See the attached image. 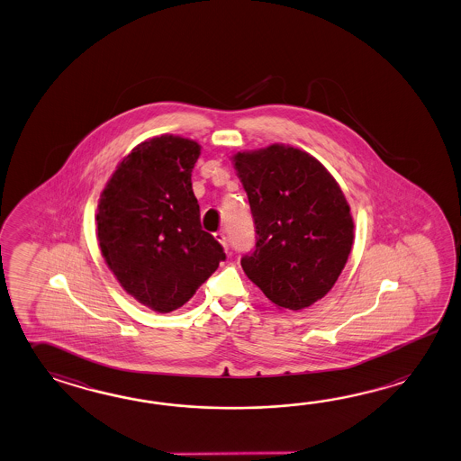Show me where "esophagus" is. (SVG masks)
<instances>
[{"label":"esophagus","mask_w":461,"mask_h":461,"mask_svg":"<svg viewBox=\"0 0 461 461\" xmlns=\"http://www.w3.org/2000/svg\"><path fill=\"white\" fill-rule=\"evenodd\" d=\"M216 241H220L226 251H228V240H226L225 233L223 231H216L215 233Z\"/></svg>","instance_id":"esophagus-1"}]
</instances>
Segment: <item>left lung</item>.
<instances>
[{
  "instance_id": "1",
  "label": "left lung",
  "mask_w": 461,
  "mask_h": 461,
  "mask_svg": "<svg viewBox=\"0 0 461 461\" xmlns=\"http://www.w3.org/2000/svg\"><path fill=\"white\" fill-rule=\"evenodd\" d=\"M255 221L241 267L276 306L299 311L326 296L348 263L354 221L338 182L314 157L275 143L233 157Z\"/></svg>"
}]
</instances>
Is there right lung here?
<instances>
[{
	"label": "right lung",
	"mask_w": 461,
	"mask_h": 461,
	"mask_svg": "<svg viewBox=\"0 0 461 461\" xmlns=\"http://www.w3.org/2000/svg\"><path fill=\"white\" fill-rule=\"evenodd\" d=\"M200 145L162 135L137 145L97 206V240L121 286L157 312L184 306L225 261L200 223L192 170Z\"/></svg>",
	"instance_id": "obj_1"
}]
</instances>
